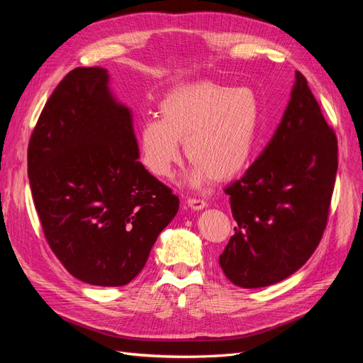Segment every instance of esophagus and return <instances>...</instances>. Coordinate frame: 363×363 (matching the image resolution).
Wrapping results in <instances>:
<instances>
[{
	"instance_id": "34e87169",
	"label": "esophagus",
	"mask_w": 363,
	"mask_h": 363,
	"mask_svg": "<svg viewBox=\"0 0 363 363\" xmlns=\"http://www.w3.org/2000/svg\"><path fill=\"white\" fill-rule=\"evenodd\" d=\"M186 203H188V206L191 208H194V211H201V208H204L207 206V203L201 199H188V201Z\"/></svg>"
}]
</instances>
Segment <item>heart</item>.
<instances>
[{
    "instance_id": "b5f03b06",
    "label": "heart",
    "mask_w": 363,
    "mask_h": 363,
    "mask_svg": "<svg viewBox=\"0 0 363 363\" xmlns=\"http://www.w3.org/2000/svg\"><path fill=\"white\" fill-rule=\"evenodd\" d=\"M159 118L139 127L140 162L156 177H169L182 157L192 159L186 182L200 186L228 180L255 151L260 106L250 87L203 80L172 87L159 103Z\"/></svg>"
}]
</instances>
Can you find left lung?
Listing matches in <instances>:
<instances>
[{"instance_id":"obj_1","label":"left lung","mask_w":363,"mask_h":363,"mask_svg":"<svg viewBox=\"0 0 363 363\" xmlns=\"http://www.w3.org/2000/svg\"><path fill=\"white\" fill-rule=\"evenodd\" d=\"M336 171V135L296 71L289 104L269 144L242 179L225 188L238 224L219 256L225 277L251 289L300 269L323 238Z\"/></svg>"}]
</instances>
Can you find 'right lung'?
Returning a JSON list of instances; mask_svg holds the SVG:
<instances>
[{"label":"right lung","instance_id":"add662e5","mask_svg":"<svg viewBox=\"0 0 363 363\" xmlns=\"http://www.w3.org/2000/svg\"><path fill=\"white\" fill-rule=\"evenodd\" d=\"M28 179L43 235L75 279L124 286L145 267L179 196L138 159L128 107L104 68H75L48 98L28 144Z\"/></svg>","mask_w":363,"mask_h":363}]
</instances>
